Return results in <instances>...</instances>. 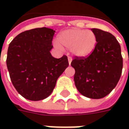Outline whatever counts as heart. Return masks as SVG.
Masks as SVG:
<instances>
[{
	"instance_id": "b5f03b06",
	"label": "heart",
	"mask_w": 129,
	"mask_h": 129,
	"mask_svg": "<svg viewBox=\"0 0 129 129\" xmlns=\"http://www.w3.org/2000/svg\"><path fill=\"white\" fill-rule=\"evenodd\" d=\"M86 50V48H83V49H82V52H84V51Z\"/></svg>"
}]
</instances>
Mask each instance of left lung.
<instances>
[{
    "mask_svg": "<svg viewBox=\"0 0 129 129\" xmlns=\"http://www.w3.org/2000/svg\"><path fill=\"white\" fill-rule=\"evenodd\" d=\"M54 33L47 27L29 29L17 35L9 45L6 63L10 79L27 100L47 98L68 65L65 56L56 59L51 55Z\"/></svg>",
    "mask_w": 129,
    "mask_h": 129,
    "instance_id": "1",
    "label": "left lung"
}]
</instances>
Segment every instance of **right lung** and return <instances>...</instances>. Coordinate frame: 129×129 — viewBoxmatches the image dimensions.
I'll use <instances>...</instances> for the list:
<instances>
[{
    "mask_svg": "<svg viewBox=\"0 0 129 129\" xmlns=\"http://www.w3.org/2000/svg\"><path fill=\"white\" fill-rule=\"evenodd\" d=\"M96 39L92 53L75 56L71 66L75 70L74 81L79 92L90 99H101L115 88L122 72L121 48L109 32L91 29Z\"/></svg>",
    "mask_w": 129,
    "mask_h": 129,
    "instance_id": "add662e5",
    "label": "right lung"
}]
</instances>
